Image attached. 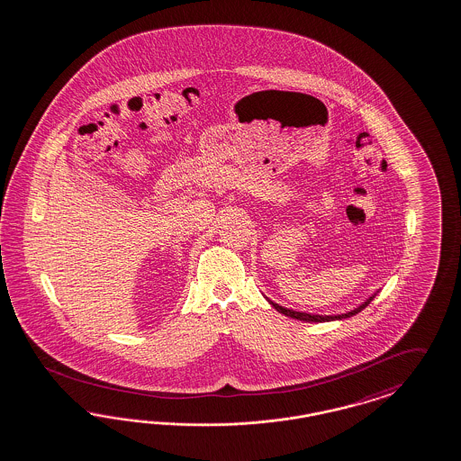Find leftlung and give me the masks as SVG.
<instances>
[{
  "label": "left lung",
  "mask_w": 461,
  "mask_h": 461,
  "mask_svg": "<svg viewBox=\"0 0 461 461\" xmlns=\"http://www.w3.org/2000/svg\"><path fill=\"white\" fill-rule=\"evenodd\" d=\"M375 297V295H373ZM373 297L371 299H367L362 306H358L357 309H354V311H350V312H347V314H339V316H318V314H307V312H299V311H292V309H287V307L278 306V304H275L270 301V304H272L278 312H282V314H285V316H289V318H294V320H301V321H307V323H324V321H333V320H343V318H350V316H354V314H357L360 312L364 307L367 306L371 301H373Z\"/></svg>",
  "instance_id": "obj_1"
}]
</instances>
